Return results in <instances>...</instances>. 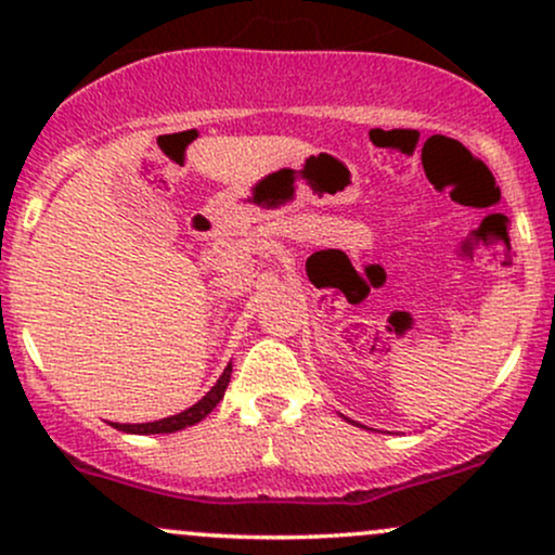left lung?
<instances>
[{
  "mask_svg": "<svg viewBox=\"0 0 555 555\" xmlns=\"http://www.w3.org/2000/svg\"><path fill=\"white\" fill-rule=\"evenodd\" d=\"M349 423H354V420H349ZM354 425H358V423H354Z\"/></svg>",
  "mask_w": 555,
  "mask_h": 555,
  "instance_id": "8db88e82",
  "label": "left lung"
}]
</instances>
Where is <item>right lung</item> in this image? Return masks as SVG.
<instances>
[{"label":"right lung","mask_w":555,"mask_h":555,"mask_svg":"<svg viewBox=\"0 0 555 555\" xmlns=\"http://www.w3.org/2000/svg\"><path fill=\"white\" fill-rule=\"evenodd\" d=\"M229 378H232V362L224 367V373H221V378L216 380L211 386V391L206 393L203 399H197L193 406H188V410L180 412V415H171V417H164V420H154V423H112L114 428L122 430V433H138V436H156V433H177L182 428H190V425L201 423L203 417L211 415L214 406L219 404L221 399H224V391L229 386Z\"/></svg>","instance_id":"right-lung-1"}]
</instances>
